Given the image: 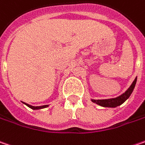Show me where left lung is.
<instances>
[{
	"mask_svg": "<svg viewBox=\"0 0 145 145\" xmlns=\"http://www.w3.org/2000/svg\"><path fill=\"white\" fill-rule=\"evenodd\" d=\"M136 81H137V77H135L134 82L131 85V86L127 89V91H125V93H123L122 95H119L118 97L108 99H91V101L93 103H95L96 105L102 106V107H108V108L118 107L121 104H123L127 99L130 97V95H131L132 91L134 90L135 86Z\"/></svg>",
	"mask_w": 145,
	"mask_h": 145,
	"instance_id": "obj_1",
	"label": "left lung"
}]
</instances>
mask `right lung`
Listing matches in <instances>:
<instances>
[{
  "label": "right lung",
  "instance_id": "1",
  "mask_svg": "<svg viewBox=\"0 0 145 145\" xmlns=\"http://www.w3.org/2000/svg\"><path fill=\"white\" fill-rule=\"evenodd\" d=\"M27 107H29L30 108H32V109H40V108H46L48 107V105H43V106H37V107H35V106H32V105H27V104H26L24 103Z\"/></svg>",
  "mask_w": 145,
  "mask_h": 145
}]
</instances>
